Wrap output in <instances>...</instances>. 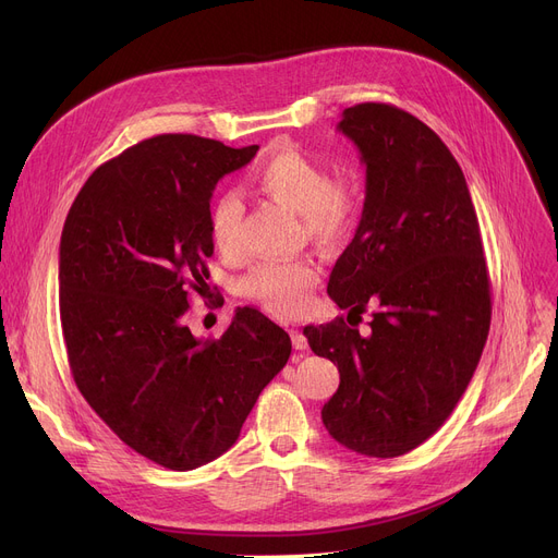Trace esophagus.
Here are the masks:
<instances>
[{
  "label": "esophagus",
  "instance_id": "34e87169",
  "mask_svg": "<svg viewBox=\"0 0 558 558\" xmlns=\"http://www.w3.org/2000/svg\"><path fill=\"white\" fill-rule=\"evenodd\" d=\"M291 343H294L296 350H305L307 348V339L299 328H291Z\"/></svg>",
  "mask_w": 558,
  "mask_h": 558
}]
</instances>
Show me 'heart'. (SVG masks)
<instances>
[{
    "label": "heart",
    "mask_w": 558,
    "mask_h": 558,
    "mask_svg": "<svg viewBox=\"0 0 558 558\" xmlns=\"http://www.w3.org/2000/svg\"><path fill=\"white\" fill-rule=\"evenodd\" d=\"M251 183L257 192L276 198L303 217L307 232L316 240L343 238L357 217V185L350 179H332L330 169L287 146L253 169ZM244 203L238 194H219L208 210V234L223 255L242 246ZM318 271L310 259L259 262L238 282V291L276 314H299L307 307Z\"/></svg>",
    "instance_id": "b5f03b06"
}]
</instances>
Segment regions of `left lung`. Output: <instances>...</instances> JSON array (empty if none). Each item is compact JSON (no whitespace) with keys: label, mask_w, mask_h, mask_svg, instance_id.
I'll return each mask as SVG.
<instances>
[{"label":"left lung","mask_w":558,"mask_h":558,"mask_svg":"<svg viewBox=\"0 0 558 558\" xmlns=\"http://www.w3.org/2000/svg\"><path fill=\"white\" fill-rule=\"evenodd\" d=\"M337 131L362 154L366 198L328 296L348 324L368 302L378 310L364 338L343 318L303 335L339 368L320 409L330 436L389 459L441 427L471 383L490 326L488 271L471 192L441 137L389 104L345 108Z\"/></svg>","instance_id":"1"}]
</instances>
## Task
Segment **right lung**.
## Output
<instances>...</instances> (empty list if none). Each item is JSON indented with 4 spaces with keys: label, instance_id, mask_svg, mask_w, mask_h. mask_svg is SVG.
<instances>
[{
    "label": "right lung",
    "instance_id": "right-lung-1",
    "mask_svg": "<svg viewBox=\"0 0 558 558\" xmlns=\"http://www.w3.org/2000/svg\"><path fill=\"white\" fill-rule=\"evenodd\" d=\"M259 146L167 133L101 165L74 198L58 251V305L74 383L122 441L169 471L223 454L291 355L253 307L221 339L185 326L208 278L217 183Z\"/></svg>",
    "mask_w": 558,
    "mask_h": 558
}]
</instances>
